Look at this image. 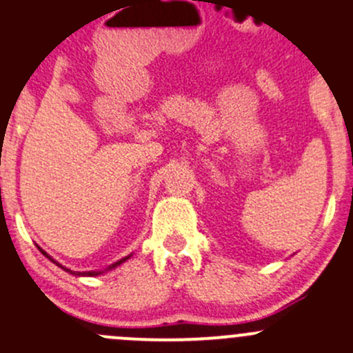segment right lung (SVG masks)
Returning a JSON list of instances; mask_svg holds the SVG:
<instances>
[{
  "label": "right lung",
  "mask_w": 353,
  "mask_h": 353,
  "mask_svg": "<svg viewBox=\"0 0 353 353\" xmlns=\"http://www.w3.org/2000/svg\"><path fill=\"white\" fill-rule=\"evenodd\" d=\"M39 251H41V252H43V254L47 256V258H48V259H50V261H52V263H55V265H57V266H61V268H62V270H65V272H69V273H71V275H77V276H97V275H102V273H106V272H110V270H113V268H117V266H120V265H121V263H125V261H127V259H128V258H130V256H132V254H130V256H127V258H121V259H120V261L113 263V265H110V266H108V268H106V270H92V272H72V270L65 268V266H62V265H61V263H57V261H55V259H54V258H52V256H48V254H47V252L43 251V249H39Z\"/></svg>",
  "instance_id": "add662e5"
}]
</instances>
